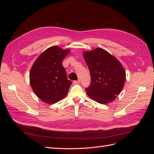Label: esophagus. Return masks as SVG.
<instances>
[{"mask_svg":"<svg viewBox=\"0 0 154 154\" xmlns=\"http://www.w3.org/2000/svg\"><path fill=\"white\" fill-rule=\"evenodd\" d=\"M80 82V80H75L73 82V83L74 84H78V83H79Z\"/></svg>","mask_w":154,"mask_h":154,"instance_id":"1","label":"esophagus"}]
</instances>
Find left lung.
<instances>
[{
	"label": "left lung",
	"mask_w": 154,
	"mask_h": 154,
	"mask_svg": "<svg viewBox=\"0 0 154 154\" xmlns=\"http://www.w3.org/2000/svg\"><path fill=\"white\" fill-rule=\"evenodd\" d=\"M83 58L91 76V85L85 89L87 95L101 104L114 101L125 83L126 73L122 63L101 48L83 51Z\"/></svg>",
	"instance_id": "obj_1"
}]
</instances>
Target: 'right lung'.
<instances>
[{"instance_id":"right-lung-1","label":"right lung","mask_w":154,"mask_h":154,"mask_svg":"<svg viewBox=\"0 0 154 154\" xmlns=\"http://www.w3.org/2000/svg\"><path fill=\"white\" fill-rule=\"evenodd\" d=\"M69 52L70 49L51 46L41 53L32 65L30 84L35 94L45 103L54 104L67 94L72 82L67 78L62 62Z\"/></svg>"}]
</instances>
